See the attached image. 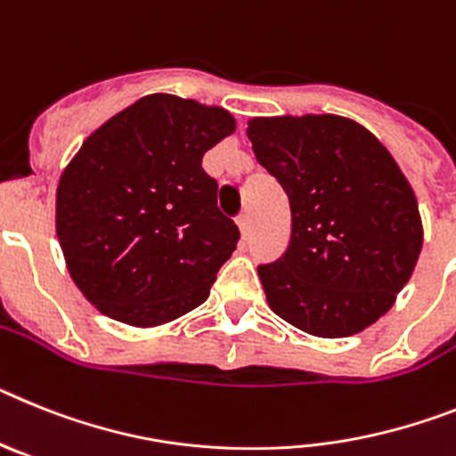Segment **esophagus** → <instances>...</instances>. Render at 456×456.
<instances>
[{
  "mask_svg": "<svg viewBox=\"0 0 456 456\" xmlns=\"http://www.w3.org/2000/svg\"><path fill=\"white\" fill-rule=\"evenodd\" d=\"M236 224H239V229L243 236H248V233H250V216H248V213H240V216L236 217Z\"/></svg>",
  "mask_w": 456,
  "mask_h": 456,
  "instance_id": "obj_1",
  "label": "esophagus"
}]
</instances>
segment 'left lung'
<instances>
[{
	"instance_id": "1",
	"label": "left lung",
	"mask_w": 456,
	"mask_h": 456,
	"mask_svg": "<svg viewBox=\"0 0 456 456\" xmlns=\"http://www.w3.org/2000/svg\"><path fill=\"white\" fill-rule=\"evenodd\" d=\"M248 137L291 208L287 252L259 266L271 310L316 338L370 328L422 250L418 200L395 158L338 114L256 117Z\"/></svg>"
}]
</instances>
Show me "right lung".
<instances>
[{"instance_id": "add662e5", "label": "right lung", "mask_w": 456, "mask_h": 456, "mask_svg": "<svg viewBox=\"0 0 456 456\" xmlns=\"http://www.w3.org/2000/svg\"><path fill=\"white\" fill-rule=\"evenodd\" d=\"M233 130L227 110L151 94L94 130L63 169L59 245L102 314L151 328L208 298L240 233L201 158Z\"/></svg>"}]
</instances>
